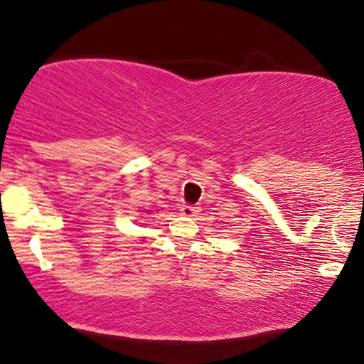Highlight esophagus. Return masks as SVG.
Listing matches in <instances>:
<instances>
[{"label": "esophagus", "mask_w": 364, "mask_h": 364, "mask_svg": "<svg viewBox=\"0 0 364 364\" xmlns=\"http://www.w3.org/2000/svg\"><path fill=\"white\" fill-rule=\"evenodd\" d=\"M197 212H199V207H194V205H181L180 207V213L184 215V217H193V215Z\"/></svg>", "instance_id": "obj_1"}]
</instances>
